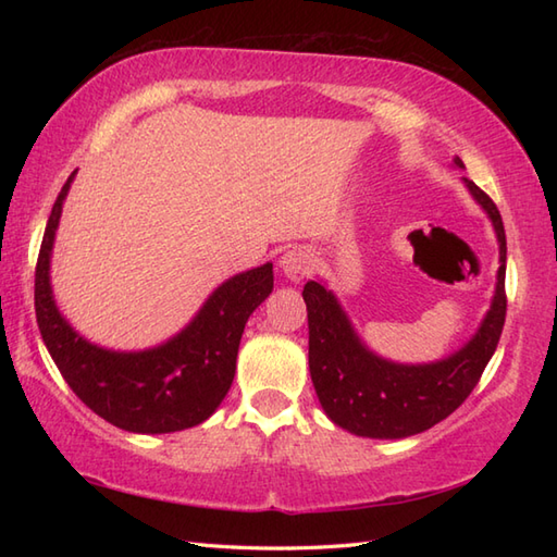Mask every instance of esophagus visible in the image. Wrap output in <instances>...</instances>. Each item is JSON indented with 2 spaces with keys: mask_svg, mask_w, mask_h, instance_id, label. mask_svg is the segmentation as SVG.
Wrapping results in <instances>:
<instances>
[{
  "mask_svg": "<svg viewBox=\"0 0 557 557\" xmlns=\"http://www.w3.org/2000/svg\"><path fill=\"white\" fill-rule=\"evenodd\" d=\"M280 270L285 272V277L294 282L309 277L313 270V253L306 246L289 248V251L280 258Z\"/></svg>",
  "mask_w": 557,
  "mask_h": 557,
  "instance_id": "obj_1",
  "label": "esophagus"
}]
</instances>
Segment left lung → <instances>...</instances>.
<instances>
[{
  "instance_id": "8db88e82",
  "label": "left lung",
  "mask_w": 557,
  "mask_h": 557,
  "mask_svg": "<svg viewBox=\"0 0 557 557\" xmlns=\"http://www.w3.org/2000/svg\"><path fill=\"white\" fill-rule=\"evenodd\" d=\"M455 168L465 170V162L455 158ZM461 182L493 222L500 248L491 309L465 347L431 363H397L377 357L363 345L335 294L323 282H306L309 369L315 395L327 419L354 435L397 441L429 431L469 397L498 347L507 311L503 218L474 182L467 176Z\"/></svg>"
}]
</instances>
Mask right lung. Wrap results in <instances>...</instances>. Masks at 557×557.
<instances>
[{"label": "right lung", "instance_id": "right-lung-1", "mask_svg": "<svg viewBox=\"0 0 557 557\" xmlns=\"http://www.w3.org/2000/svg\"><path fill=\"white\" fill-rule=\"evenodd\" d=\"M74 176L54 200L35 268V315L47 351L83 405L116 429L174 433L203 423L232 387L248 315L272 292V263L224 280L162 345L138 351L100 347L62 315L50 282L54 236Z\"/></svg>", "mask_w": 557, "mask_h": 557}]
</instances>
